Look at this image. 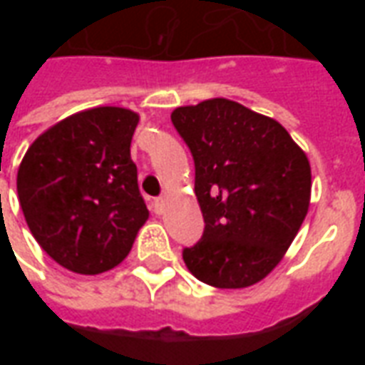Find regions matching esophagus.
Listing matches in <instances>:
<instances>
[{
	"label": "esophagus",
	"mask_w": 365,
	"mask_h": 365,
	"mask_svg": "<svg viewBox=\"0 0 365 365\" xmlns=\"http://www.w3.org/2000/svg\"><path fill=\"white\" fill-rule=\"evenodd\" d=\"M154 207H156V211H158V213H162V211H164V207H166V195L154 199Z\"/></svg>",
	"instance_id": "esophagus-1"
}]
</instances>
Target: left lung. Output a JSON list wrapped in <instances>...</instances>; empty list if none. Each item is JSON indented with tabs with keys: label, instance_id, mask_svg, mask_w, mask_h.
Segmentation results:
<instances>
[{
	"label": "left lung",
	"instance_id": "1",
	"mask_svg": "<svg viewBox=\"0 0 365 365\" xmlns=\"http://www.w3.org/2000/svg\"><path fill=\"white\" fill-rule=\"evenodd\" d=\"M172 123L193 154L205 219L203 238L183 250L185 266L219 289L262 282L309 211L305 150L275 119L225 97L175 107Z\"/></svg>",
	"mask_w": 365,
	"mask_h": 365
}]
</instances>
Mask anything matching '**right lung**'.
<instances>
[{"label":"right lung","mask_w":365,"mask_h":365,"mask_svg":"<svg viewBox=\"0 0 365 365\" xmlns=\"http://www.w3.org/2000/svg\"><path fill=\"white\" fill-rule=\"evenodd\" d=\"M138 113L91 107L46 128L17 170L29 230L44 252L74 274L119 266L148 221L130 140Z\"/></svg>","instance_id":"add662e5"}]
</instances>
